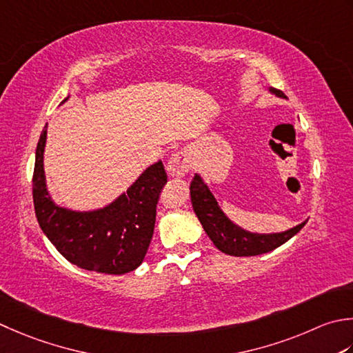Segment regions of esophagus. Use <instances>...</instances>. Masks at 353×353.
Returning <instances> with one entry per match:
<instances>
[{
  "label": "esophagus",
  "instance_id": "esophagus-1",
  "mask_svg": "<svg viewBox=\"0 0 353 353\" xmlns=\"http://www.w3.org/2000/svg\"><path fill=\"white\" fill-rule=\"evenodd\" d=\"M191 168V157L186 150H181L172 154L167 165V171L171 177H183Z\"/></svg>",
  "mask_w": 353,
  "mask_h": 353
}]
</instances>
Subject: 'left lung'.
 I'll return each mask as SVG.
<instances>
[{
    "mask_svg": "<svg viewBox=\"0 0 353 353\" xmlns=\"http://www.w3.org/2000/svg\"><path fill=\"white\" fill-rule=\"evenodd\" d=\"M280 98H286L280 90H271ZM191 203L194 208L196 216L202 223L205 232L212 240L219 251L234 257H251V255H260L265 252H271L275 248L286 243L299 232L306 222L296 225L291 230L279 234H255L241 230L240 226L234 225L228 219L223 211L220 210L216 199L211 194L208 186L205 185L202 177L194 176L190 186Z\"/></svg>",
    "mask_w": 353,
    "mask_h": 353,
    "instance_id": "obj_1",
    "label": "left lung"
}]
</instances>
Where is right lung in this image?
<instances>
[{
    "instance_id": "1",
    "label": "right lung",
    "mask_w": 353,
    "mask_h": 353,
    "mask_svg": "<svg viewBox=\"0 0 353 353\" xmlns=\"http://www.w3.org/2000/svg\"><path fill=\"white\" fill-rule=\"evenodd\" d=\"M67 101V99H64ZM47 123L39 136L33 170V205L41 230L62 257L87 271L121 275L139 266L153 239L156 206L167 172L159 161L127 192L102 210L78 212L54 205L44 176Z\"/></svg>"
}]
</instances>
